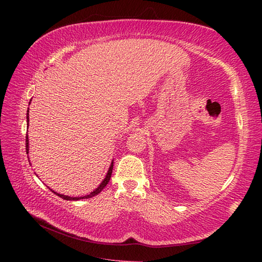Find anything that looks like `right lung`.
I'll list each match as a JSON object with an SVG mask.
<instances>
[{
    "mask_svg": "<svg viewBox=\"0 0 262 262\" xmlns=\"http://www.w3.org/2000/svg\"><path fill=\"white\" fill-rule=\"evenodd\" d=\"M30 101H31V100H30ZM29 104H30V102H29ZM27 125L29 126V108H28V111H27ZM26 138H27V140H26V152H27V154H28V153H29V140H28V135H27ZM29 163H30V161H29ZM113 169H114V160H113V162H111V164H110V166H109V170H108V172H107V174H105V178L102 180V182L100 183L99 187H98L97 189H94V190H93L92 192L86 194V196H83V197H70V196H65V194L57 193L56 191H53V189H51V190H52L55 194H57V196H59L60 198H63V199H65V200H79V199H83V198H91V197H94V196H96V194L101 192L102 189L108 185V182H109L110 178H111V173H113Z\"/></svg>",
    "mask_w": 262,
    "mask_h": 262,
    "instance_id": "obj_1",
    "label": "right lung"
}]
</instances>
